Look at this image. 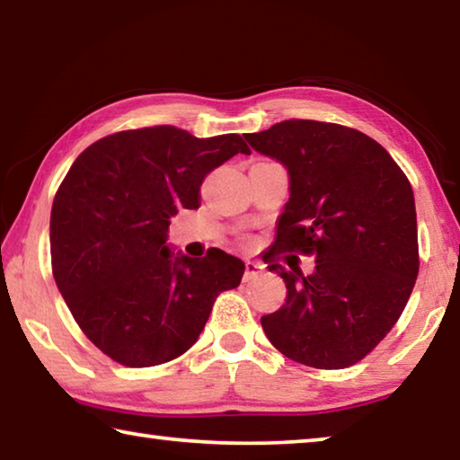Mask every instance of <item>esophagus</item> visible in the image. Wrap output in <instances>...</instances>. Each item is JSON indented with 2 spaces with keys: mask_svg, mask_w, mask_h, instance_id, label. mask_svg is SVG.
I'll return each instance as SVG.
<instances>
[{
  "mask_svg": "<svg viewBox=\"0 0 460 460\" xmlns=\"http://www.w3.org/2000/svg\"><path fill=\"white\" fill-rule=\"evenodd\" d=\"M261 271H263L261 263L247 260V261H245V274H243V279H245V282H249V279H255V278H258V276L261 274Z\"/></svg>",
  "mask_w": 460,
  "mask_h": 460,
  "instance_id": "obj_1",
  "label": "esophagus"
}]
</instances>
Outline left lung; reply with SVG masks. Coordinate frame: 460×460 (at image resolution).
<instances>
[{"label": "left lung", "mask_w": 460, "mask_h": 460, "mask_svg": "<svg viewBox=\"0 0 460 460\" xmlns=\"http://www.w3.org/2000/svg\"><path fill=\"white\" fill-rule=\"evenodd\" d=\"M255 152L290 176L270 271L286 282V305L261 316L279 353L316 369L361 361L392 331L418 276L414 192L385 147L353 128L288 119L245 134ZM284 251L315 253L305 277L277 263Z\"/></svg>", "instance_id": "left-lung-1"}]
</instances>
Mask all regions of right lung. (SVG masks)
I'll list each match as a JSON object with an SVG mask.
<instances>
[{"label": "right lung", "mask_w": 460, "mask_h": 460, "mask_svg": "<svg viewBox=\"0 0 460 460\" xmlns=\"http://www.w3.org/2000/svg\"><path fill=\"white\" fill-rule=\"evenodd\" d=\"M235 154L237 134L194 137L174 126L118 131L91 144L58 186L50 258L58 290L93 345L126 367L189 351L217 296L237 288L245 263L166 243L170 217L200 207L205 176Z\"/></svg>", "instance_id": "right-lung-1"}]
</instances>
